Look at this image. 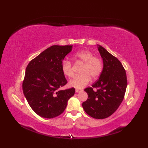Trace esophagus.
Segmentation results:
<instances>
[{
    "label": "esophagus",
    "instance_id": "esophagus-1",
    "mask_svg": "<svg viewBox=\"0 0 148 148\" xmlns=\"http://www.w3.org/2000/svg\"><path fill=\"white\" fill-rule=\"evenodd\" d=\"M82 91V89H75V92H79Z\"/></svg>",
    "mask_w": 148,
    "mask_h": 148
}]
</instances>
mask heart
<instances>
[{
  "instance_id": "1",
  "label": "heart",
  "mask_w": 148,
  "mask_h": 148,
  "mask_svg": "<svg viewBox=\"0 0 148 148\" xmlns=\"http://www.w3.org/2000/svg\"><path fill=\"white\" fill-rule=\"evenodd\" d=\"M73 57L83 63L80 69L79 74L69 82L71 87L75 88H82L86 86L92 79L96 78L102 70V62L99 58L94 56L92 52L89 50H82L76 52ZM62 71L64 75L69 78L73 76L71 62L69 60H64L61 64Z\"/></svg>"
}]
</instances>
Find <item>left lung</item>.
Listing matches in <instances>:
<instances>
[{"mask_svg":"<svg viewBox=\"0 0 148 148\" xmlns=\"http://www.w3.org/2000/svg\"><path fill=\"white\" fill-rule=\"evenodd\" d=\"M103 61V69L99 79L84 89L88 99L83 108L91 117L103 119L113 114L122 103L127 86V75L122 64L105 48L97 44ZM93 88L98 89L94 92Z\"/></svg>","mask_w":148,"mask_h":148,"instance_id":"left-lung-1","label":"left lung"}]
</instances>
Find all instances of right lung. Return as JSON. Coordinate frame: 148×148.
Here are the masks:
<instances>
[{
  "label": "right lung",
  "mask_w": 148,
  "mask_h": 148,
  "mask_svg": "<svg viewBox=\"0 0 148 148\" xmlns=\"http://www.w3.org/2000/svg\"><path fill=\"white\" fill-rule=\"evenodd\" d=\"M73 46H52L26 66L23 91L31 108L40 117L52 119L64 112L75 92L71 88L59 90L67 81L61 64Z\"/></svg>",
  "instance_id": "add662e5"
}]
</instances>
